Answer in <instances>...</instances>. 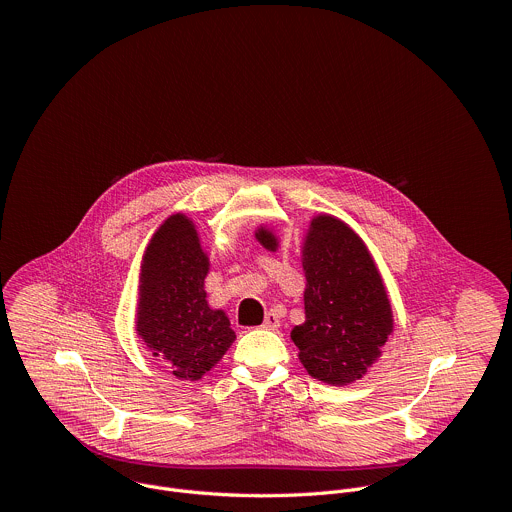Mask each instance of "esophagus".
Masks as SVG:
<instances>
[{
    "label": "esophagus",
    "instance_id": "esophagus-1",
    "mask_svg": "<svg viewBox=\"0 0 512 512\" xmlns=\"http://www.w3.org/2000/svg\"><path fill=\"white\" fill-rule=\"evenodd\" d=\"M263 327H265V329H277V327H279V317H277L275 311H269V313L265 315Z\"/></svg>",
    "mask_w": 512,
    "mask_h": 512
}]
</instances>
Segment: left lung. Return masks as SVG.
Returning <instances> with one entry per match:
<instances>
[{"label":"left lung","instance_id":"8db88e82","mask_svg":"<svg viewBox=\"0 0 512 512\" xmlns=\"http://www.w3.org/2000/svg\"><path fill=\"white\" fill-rule=\"evenodd\" d=\"M255 239L267 251L279 249L269 227H259ZM301 265L305 321L291 329L299 362L323 384L350 386L368 374L394 333L384 279L362 237L327 213L311 219Z\"/></svg>","mask_w":512,"mask_h":512}]
</instances>
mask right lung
I'll return each instance as SVG.
<instances>
[{
    "mask_svg": "<svg viewBox=\"0 0 512 512\" xmlns=\"http://www.w3.org/2000/svg\"><path fill=\"white\" fill-rule=\"evenodd\" d=\"M211 261L195 223L170 215L150 237L140 263L136 335L177 380L197 382L235 342L223 309L207 301Z\"/></svg>",
    "mask_w": 512,
    "mask_h": 512,
    "instance_id": "1",
    "label": "right lung"
}]
</instances>
